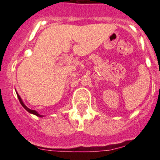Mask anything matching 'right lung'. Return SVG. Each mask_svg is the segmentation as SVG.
I'll return each instance as SVG.
<instances>
[{
  "label": "right lung",
  "mask_w": 160,
  "mask_h": 160,
  "mask_svg": "<svg viewBox=\"0 0 160 160\" xmlns=\"http://www.w3.org/2000/svg\"><path fill=\"white\" fill-rule=\"evenodd\" d=\"M16 94H17V97H18V98H19V102H20V104H22V107H23L24 108H25V109L27 111H28L29 113H32V114H34V115L38 116V117H43V116H42V115L39 114V113H38V112H37L36 111H34V110H31V109H29V108H28L27 106L25 105V104L23 103V102H22V100L21 97H20L19 95V94H18V93H17V92H16Z\"/></svg>",
  "instance_id": "obj_1"
}]
</instances>
